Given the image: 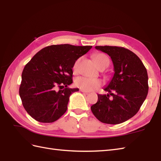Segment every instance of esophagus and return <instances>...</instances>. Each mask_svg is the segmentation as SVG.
<instances>
[{
	"instance_id": "esophagus-1",
	"label": "esophagus",
	"mask_w": 161,
	"mask_h": 161,
	"mask_svg": "<svg viewBox=\"0 0 161 161\" xmlns=\"http://www.w3.org/2000/svg\"><path fill=\"white\" fill-rule=\"evenodd\" d=\"M80 91H81V92H82V93H86V94H88V91H84V90H83V89H80Z\"/></svg>"
}]
</instances>
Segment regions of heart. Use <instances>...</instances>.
Wrapping results in <instances>:
<instances>
[{
  "instance_id": "heart-1",
  "label": "heart",
  "mask_w": 161,
  "mask_h": 161,
  "mask_svg": "<svg viewBox=\"0 0 161 161\" xmlns=\"http://www.w3.org/2000/svg\"><path fill=\"white\" fill-rule=\"evenodd\" d=\"M93 59L95 64H97V66L99 68H100L102 65L109 62L108 57L102 53L95 54L93 57ZM79 62H80V59H77L75 61V62L73 64V70L74 73H76L77 71ZM75 84L77 87L80 88V89H83L86 91H91L96 90L97 88L101 86L102 85V81L100 80V79H93L80 76L75 79Z\"/></svg>"
}]
</instances>
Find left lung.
Segmentation results:
<instances>
[{
	"label": "left lung",
	"mask_w": 161,
	"mask_h": 161,
	"mask_svg": "<svg viewBox=\"0 0 161 161\" xmlns=\"http://www.w3.org/2000/svg\"><path fill=\"white\" fill-rule=\"evenodd\" d=\"M95 48L111 57L115 73L104 88L108 94L97 95V102L91 106V111L102 122L120 124L137 114L145 100L149 90L147 72L140 58L125 47L104 46Z\"/></svg>",
	"instance_id": "1"
}]
</instances>
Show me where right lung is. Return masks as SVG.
<instances>
[{"label":"right lung","instance_id":"add662e5","mask_svg":"<svg viewBox=\"0 0 161 161\" xmlns=\"http://www.w3.org/2000/svg\"><path fill=\"white\" fill-rule=\"evenodd\" d=\"M91 47L70 44L47 46L25 65L19 95L24 108L32 118L50 123L66 113L70 95L79 91L68 87L73 83V64Z\"/></svg>","mask_w":161,"mask_h":161}]
</instances>
